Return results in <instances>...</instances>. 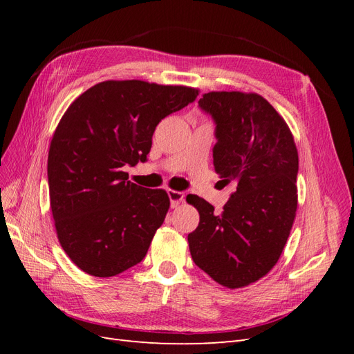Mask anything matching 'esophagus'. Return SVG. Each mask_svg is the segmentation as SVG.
<instances>
[{
  "mask_svg": "<svg viewBox=\"0 0 354 354\" xmlns=\"http://www.w3.org/2000/svg\"><path fill=\"white\" fill-rule=\"evenodd\" d=\"M168 196L171 201V208H177L181 203L185 202V194L183 192H177V190H168Z\"/></svg>",
  "mask_w": 354,
  "mask_h": 354,
  "instance_id": "esophagus-1",
  "label": "esophagus"
}]
</instances>
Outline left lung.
<instances>
[{
  "instance_id": "obj_1",
  "label": "left lung",
  "mask_w": 354,
  "mask_h": 354,
  "mask_svg": "<svg viewBox=\"0 0 354 354\" xmlns=\"http://www.w3.org/2000/svg\"><path fill=\"white\" fill-rule=\"evenodd\" d=\"M201 108L217 124L214 169L236 183L220 214L196 195L199 212L189 233L195 264L217 283L236 289L269 273L285 248L297 212L298 152L283 118L257 93L209 91Z\"/></svg>"
}]
</instances>
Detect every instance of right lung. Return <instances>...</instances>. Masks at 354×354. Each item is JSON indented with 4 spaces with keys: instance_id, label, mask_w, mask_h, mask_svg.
<instances>
[{
    "instance_id": "right-lung-1",
    "label": "right lung",
    "mask_w": 354,
    "mask_h": 354,
    "mask_svg": "<svg viewBox=\"0 0 354 354\" xmlns=\"http://www.w3.org/2000/svg\"><path fill=\"white\" fill-rule=\"evenodd\" d=\"M198 88L109 80L75 99L48 151L50 207L63 251L82 272L112 277L140 263L169 208L164 189L128 181L145 162L156 125Z\"/></svg>"
}]
</instances>
